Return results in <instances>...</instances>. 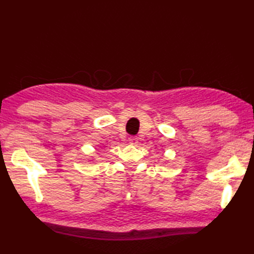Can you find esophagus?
Instances as JSON below:
<instances>
[{
	"label": "esophagus",
	"instance_id": "34e87169",
	"mask_svg": "<svg viewBox=\"0 0 254 254\" xmlns=\"http://www.w3.org/2000/svg\"><path fill=\"white\" fill-rule=\"evenodd\" d=\"M128 143L132 144V145H136L138 143V139L135 136H131L130 138H128Z\"/></svg>",
	"mask_w": 254,
	"mask_h": 254
}]
</instances>
